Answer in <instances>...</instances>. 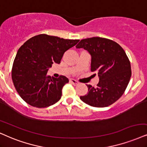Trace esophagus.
Returning a JSON list of instances; mask_svg holds the SVG:
<instances>
[{
  "mask_svg": "<svg viewBox=\"0 0 147 147\" xmlns=\"http://www.w3.org/2000/svg\"><path fill=\"white\" fill-rule=\"evenodd\" d=\"M70 82L72 83V84H73V85H77L78 83L77 81H76V80H75V79H70Z\"/></svg>",
  "mask_w": 147,
  "mask_h": 147,
  "instance_id": "34e87169",
  "label": "esophagus"
}]
</instances>
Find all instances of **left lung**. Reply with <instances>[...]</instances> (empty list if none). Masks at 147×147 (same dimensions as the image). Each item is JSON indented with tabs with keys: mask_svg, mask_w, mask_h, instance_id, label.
<instances>
[{
	"mask_svg": "<svg viewBox=\"0 0 147 147\" xmlns=\"http://www.w3.org/2000/svg\"><path fill=\"white\" fill-rule=\"evenodd\" d=\"M76 48H83L90 53L91 70L99 77L97 87L87 85L88 92L80 99L94 107H109L115 102L123 94L131 75L130 62L123 48L101 37L81 40Z\"/></svg>",
	"mask_w": 147,
	"mask_h": 147,
	"instance_id": "obj_1",
	"label": "left lung"
}]
</instances>
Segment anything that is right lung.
Wrapping results in <instances>:
<instances>
[{"mask_svg": "<svg viewBox=\"0 0 147 147\" xmlns=\"http://www.w3.org/2000/svg\"><path fill=\"white\" fill-rule=\"evenodd\" d=\"M79 41L42 34L32 37L20 47L11 77L16 90L26 102L45 108L60 100L62 87L68 79L65 76L51 77L47 71L53 64H60L65 52Z\"/></svg>", "mask_w": 147, "mask_h": 147, "instance_id": "1", "label": "right lung"}]
</instances>
